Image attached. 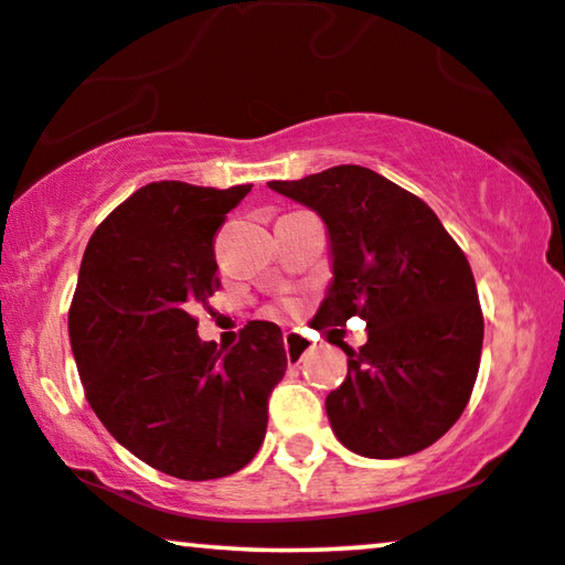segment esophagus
<instances>
[{
	"label": "esophagus",
	"instance_id": "34e87169",
	"mask_svg": "<svg viewBox=\"0 0 565 565\" xmlns=\"http://www.w3.org/2000/svg\"><path fill=\"white\" fill-rule=\"evenodd\" d=\"M282 344L290 362H300L308 354V350H311V339H306L303 334H296V331H285Z\"/></svg>",
	"mask_w": 565,
	"mask_h": 565
}]
</instances>
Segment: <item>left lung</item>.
Segmentation results:
<instances>
[{
	"mask_svg": "<svg viewBox=\"0 0 565 565\" xmlns=\"http://www.w3.org/2000/svg\"><path fill=\"white\" fill-rule=\"evenodd\" d=\"M313 207L329 228L334 282L316 331L367 323L347 352V377L327 396L339 443L365 458H404L435 445L473 393L483 313L466 254L422 198L373 169L342 164L269 182Z\"/></svg>",
	"mask_w": 565,
	"mask_h": 565,
	"instance_id": "1",
	"label": "left lung"
}]
</instances>
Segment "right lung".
Returning a JSON list of instances; mask_svg holds the SVG:
<instances>
[{"instance_id":"right-lung-1","label":"right lung","mask_w":565,"mask_h":565,"mask_svg":"<svg viewBox=\"0 0 565 565\" xmlns=\"http://www.w3.org/2000/svg\"><path fill=\"white\" fill-rule=\"evenodd\" d=\"M249 190H136L92 234L68 308L92 412L138 460L184 481L231 476L257 455L288 367L277 323L249 321L223 352L192 316L221 288L215 236Z\"/></svg>"}]
</instances>
